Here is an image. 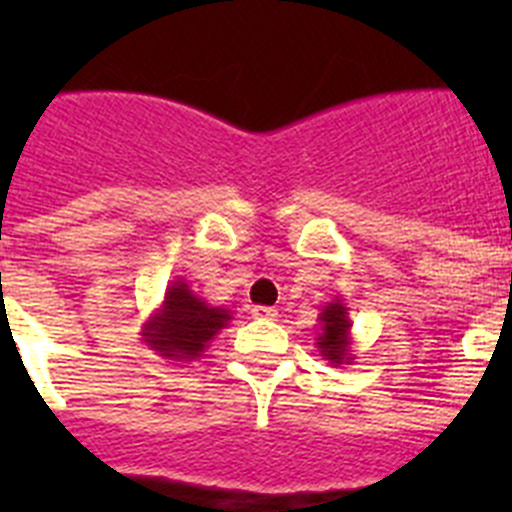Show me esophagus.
<instances>
[{
	"mask_svg": "<svg viewBox=\"0 0 512 512\" xmlns=\"http://www.w3.org/2000/svg\"><path fill=\"white\" fill-rule=\"evenodd\" d=\"M253 318H259V320H274L277 318V310L274 307H264V305H256L251 310Z\"/></svg>",
	"mask_w": 512,
	"mask_h": 512,
	"instance_id": "esophagus-1",
	"label": "esophagus"
}]
</instances>
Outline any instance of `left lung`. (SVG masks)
<instances>
[{
    "label": "left lung",
    "instance_id": "left-lung-1",
    "mask_svg": "<svg viewBox=\"0 0 512 512\" xmlns=\"http://www.w3.org/2000/svg\"><path fill=\"white\" fill-rule=\"evenodd\" d=\"M320 333L315 338V346H318L320 356L325 361H330L333 366L341 364H354V338H351V315H348V305L343 300H333L323 307V312L318 315Z\"/></svg>",
    "mask_w": 512,
    "mask_h": 512
}]
</instances>
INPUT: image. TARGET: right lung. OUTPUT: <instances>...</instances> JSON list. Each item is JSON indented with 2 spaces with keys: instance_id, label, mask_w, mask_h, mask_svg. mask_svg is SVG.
Listing matches in <instances>:
<instances>
[{
  "instance_id": "1",
  "label": "right lung",
  "mask_w": 512,
  "mask_h": 512,
  "mask_svg": "<svg viewBox=\"0 0 512 512\" xmlns=\"http://www.w3.org/2000/svg\"><path fill=\"white\" fill-rule=\"evenodd\" d=\"M233 320V310L212 307L182 277L166 287L164 302L140 325V336L151 351L171 361H194Z\"/></svg>"
}]
</instances>
